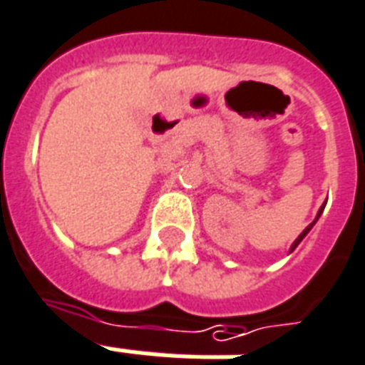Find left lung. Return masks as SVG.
I'll list each match as a JSON object with an SVG mask.
<instances>
[{"instance_id":"obj_1","label":"left lung","mask_w":365,"mask_h":365,"mask_svg":"<svg viewBox=\"0 0 365 365\" xmlns=\"http://www.w3.org/2000/svg\"><path fill=\"white\" fill-rule=\"evenodd\" d=\"M322 210H324V207L319 208V212H318V218H319V214H322ZM318 218H316V220H318ZM316 220H314V222H312V224H310V226L306 227L304 232L300 233V235H299V239H297V241H294V243H293V247H291V250H293V249H297V245H299L300 241H302V239H304V235H306V233H308V232H310V230H312V226H314V224H316Z\"/></svg>"}]
</instances>
